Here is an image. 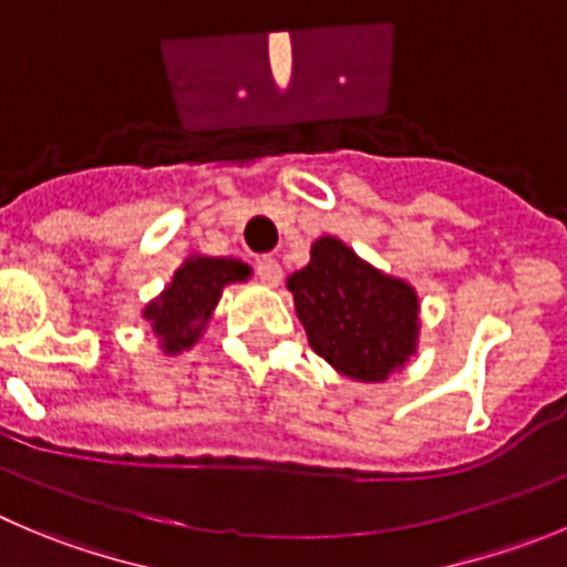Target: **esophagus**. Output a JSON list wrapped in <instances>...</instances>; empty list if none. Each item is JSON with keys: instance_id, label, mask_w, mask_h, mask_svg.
<instances>
[{"instance_id": "obj_1", "label": "esophagus", "mask_w": 567, "mask_h": 567, "mask_svg": "<svg viewBox=\"0 0 567 567\" xmlns=\"http://www.w3.org/2000/svg\"><path fill=\"white\" fill-rule=\"evenodd\" d=\"M256 275L264 287H278L280 278H284V269H280V264L275 258H258Z\"/></svg>"}]
</instances>
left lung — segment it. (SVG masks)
I'll return each mask as SVG.
<instances>
[{"label": "left lung", "instance_id": "1", "mask_svg": "<svg viewBox=\"0 0 567 567\" xmlns=\"http://www.w3.org/2000/svg\"><path fill=\"white\" fill-rule=\"evenodd\" d=\"M287 289L311 350L344 379L384 384L417 353V289L364 261L337 236L311 245L309 264L289 275Z\"/></svg>", "mask_w": 567, "mask_h": 567}]
</instances>
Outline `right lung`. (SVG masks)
<instances>
[{"label": "right lung", "instance_id": "right-lung-1", "mask_svg": "<svg viewBox=\"0 0 567 567\" xmlns=\"http://www.w3.org/2000/svg\"><path fill=\"white\" fill-rule=\"evenodd\" d=\"M250 278L252 267L239 258L203 252L183 258L169 284L142 309V320L158 339L161 353L181 355L192 350L208 331L225 287Z\"/></svg>", "mask_w": 567, "mask_h": 567}]
</instances>
